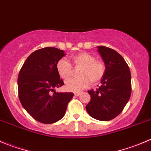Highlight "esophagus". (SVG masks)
Here are the masks:
<instances>
[{
    "instance_id": "34e87169",
    "label": "esophagus",
    "mask_w": 151,
    "mask_h": 151,
    "mask_svg": "<svg viewBox=\"0 0 151 151\" xmlns=\"http://www.w3.org/2000/svg\"><path fill=\"white\" fill-rule=\"evenodd\" d=\"M74 96H78L79 95H80V93H81V92H78V91H77V92H74Z\"/></svg>"
}]
</instances>
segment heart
Here are the masks:
<instances>
[{
	"mask_svg": "<svg viewBox=\"0 0 151 151\" xmlns=\"http://www.w3.org/2000/svg\"><path fill=\"white\" fill-rule=\"evenodd\" d=\"M71 60L75 67H81L78 72L80 77L70 79L65 82V87L71 91H80L88 87L90 83L96 84L105 73V65L102 61L96 60L93 55L86 52L77 54L71 57ZM56 69L60 77L68 80L73 74L71 64L65 58H61L56 65Z\"/></svg>",
	"mask_w": 151,
	"mask_h": 151,
	"instance_id": "heart-1",
	"label": "heart"
}]
</instances>
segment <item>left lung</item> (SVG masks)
<instances>
[{
    "instance_id": "1",
    "label": "left lung",
    "mask_w": 151,
    "mask_h": 151,
    "mask_svg": "<svg viewBox=\"0 0 151 151\" xmlns=\"http://www.w3.org/2000/svg\"><path fill=\"white\" fill-rule=\"evenodd\" d=\"M98 52L105 65L101 86L96 91H88L91 100L86 106L91 117L109 121L120 114L131 94V76L124 58L115 50L97 46Z\"/></svg>"
}]
</instances>
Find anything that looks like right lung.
Returning a JSON list of instances; mask_svg holds the SVG:
<instances>
[{"label": "right lung", "mask_w": 151, "mask_h": 151, "mask_svg": "<svg viewBox=\"0 0 151 151\" xmlns=\"http://www.w3.org/2000/svg\"><path fill=\"white\" fill-rule=\"evenodd\" d=\"M65 55L55 47L38 49L28 57L19 72L17 86L20 103L34 119L42 123H55L62 119L74 96L71 92L55 91V88L64 85L56 65Z\"/></svg>", "instance_id": "obj_1"}]
</instances>
